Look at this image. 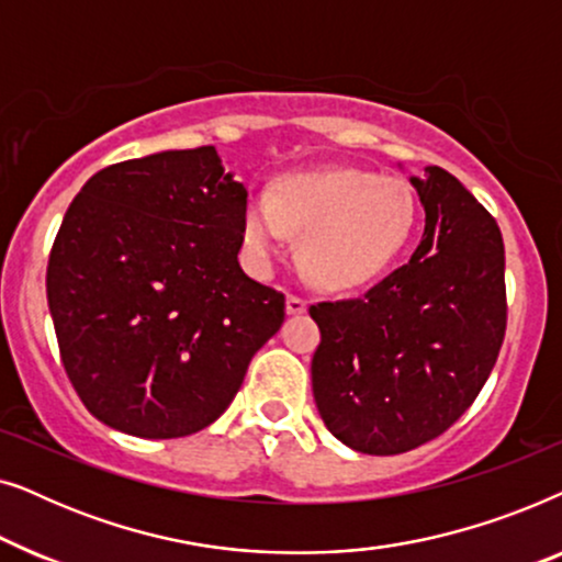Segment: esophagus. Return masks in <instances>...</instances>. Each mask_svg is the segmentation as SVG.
Returning a JSON list of instances; mask_svg holds the SVG:
<instances>
[{
	"label": "esophagus",
	"instance_id": "1",
	"mask_svg": "<svg viewBox=\"0 0 562 562\" xmlns=\"http://www.w3.org/2000/svg\"><path fill=\"white\" fill-rule=\"evenodd\" d=\"M286 312H289V314H302V312H306V299L296 296V294H289V296H286Z\"/></svg>",
	"mask_w": 562,
	"mask_h": 562
}]
</instances>
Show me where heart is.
<instances>
[{"mask_svg": "<svg viewBox=\"0 0 562 562\" xmlns=\"http://www.w3.org/2000/svg\"><path fill=\"white\" fill-rule=\"evenodd\" d=\"M419 204L409 183L363 168L289 173L243 210V243L258 273L271 271L299 233V258L325 289H356L396 263L414 237Z\"/></svg>", "mask_w": 562, "mask_h": 562, "instance_id": "heart-1", "label": "heart"}]
</instances>
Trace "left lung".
Segmentation results:
<instances>
[{
    "instance_id": "obj_1",
    "label": "left lung",
    "mask_w": 562,
    "mask_h": 562,
    "mask_svg": "<svg viewBox=\"0 0 562 562\" xmlns=\"http://www.w3.org/2000/svg\"><path fill=\"white\" fill-rule=\"evenodd\" d=\"M412 183L425 235L409 263L363 296L310 306L322 333L314 402L329 432L368 456H398L456 425L506 333L496 220L440 166Z\"/></svg>"
}]
</instances>
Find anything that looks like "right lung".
Instances as JSON below:
<instances>
[{
	"instance_id": "right-lung-1",
	"label": "right lung",
	"mask_w": 562,
	"mask_h": 562,
	"mask_svg": "<svg viewBox=\"0 0 562 562\" xmlns=\"http://www.w3.org/2000/svg\"><path fill=\"white\" fill-rule=\"evenodd\" d=\"M248 191L217 150L106 166L68 206L45 273L60 363L120 432L173 440L212 425L286 317L237 263Z\"/></svg>"
}]
</instances>
